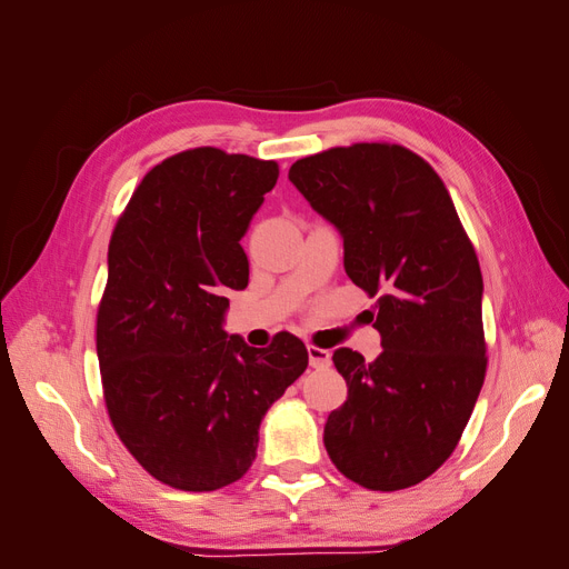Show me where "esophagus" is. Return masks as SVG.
I'll list each match as a JSON object with an SVG mask.
<instances>
[{"mask_svg":"<svg viewBox=\"0 0 569 569\" xmlns=\"http://www.w3.org/2000/svg\"><path fill=\"white\" fill-rule=\"evenodd\" d=\"M308 363H311V368H316V370L330 368L332 356L327 349H320V347H313V343H308Z\"/></svg>","mask_w":569,"mask_h":569,"instance_id":"34e87169","label":"esophagus"}]
</instances>
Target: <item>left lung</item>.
<instances>
[{
    "mask_svg": "<svg viewBox=\"0 0 569 569\" xmlns=\"http://www.w3.org/2000/svg\"><path fill=\"white\" fill-rule=\"evenodd\" d=\"M289 180L341 232L382 337L372 363L347 347L332 356L349 396L325 422L327 456L366 489L416 487L456 451L485 385L475 247L437 170L401 144L332 147Z\"/></svg>",
    "mask_w": 569,
    "mask_h": 569,
    "instance_id": "8db88e82",
    "label": "left lung"
}]
</instances>
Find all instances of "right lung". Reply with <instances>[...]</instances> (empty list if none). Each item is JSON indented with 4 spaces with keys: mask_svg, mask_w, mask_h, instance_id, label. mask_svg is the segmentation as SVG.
I'll return each instance as SVG.
<instances>
[{
    "mask_svg": "<svg viewBox=\"0 0 569 569\" xmlns=\"http://www.w3.org/2000/svg\"><path fill=\"white\" fill-rule=\"evenodd\" d=\"M278 176L247 153L180 151L137 184L111 234L97 311L107 410L132 458L180 491L244 477L266 410L308 366L289 332L268 349L222 332V295L249 282L239 239Z\"/></svg>",
    "mask_w": 569,
    "mask_h": 569,
    "instance_id": "obj_1",
    "label": "right lung"
}]
</instances>
